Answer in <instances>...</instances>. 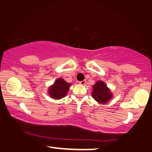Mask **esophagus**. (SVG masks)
I'll use <instances>...</instances> for the list:
<instances>
[{
    "instance_id": "esophagus-1",
    "label": "esophagus",
    "mask_w": 152,
    "mask_h": 152,
    "mask_svg": "<svg viewBox=\"0 0 152 152\" xmlns=\"http://www.w3.org/2000/svg\"><path fill=\"white\" fill-rule=\"evenodd\" d=\"M79 83L80 84V85H82V86H84V85L86 83V80H83V81H79Z\"/></svg>"
}]
</instances>
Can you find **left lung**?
Masks as SVG:
<instances>
[{
	"instance_id": "obj_1",
	"label": "left lung",
	"mask_w": 152,
	"mask_h": 152,
	"mask_svg": "<svg viewBox=\"0 0 152 152\" xmlns=\"http://www.w3.org/2000/svg\"><path fill=\"white\" fill-rule=\"evenodd\" d=\"M91 96L101 104H106L112 99L113 95L103 81H98L93 86Z\"/></svg>"
}]
</instances>
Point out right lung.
<instances>
[{
	"mask_svg": "<svg viewBox=\"0 0 152 152\" xmlns=\"http://www.w3.org/2000/svg\"><path fill=\"white\" fill-rule=\"evenodd\" d=\"M71 84L67 83L62 78H58L48 89V94L54 99H60L65 97Z\"/></svg>",
	"mask_w": 152,
	"mask_h": 152,
	"instance_id": "1",
	"label": "right lung"
}]
</instances>
